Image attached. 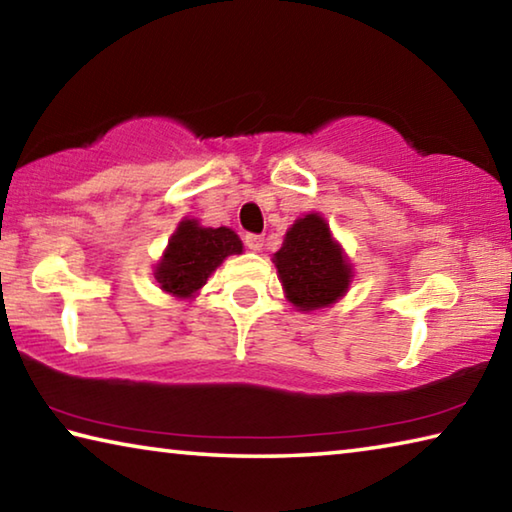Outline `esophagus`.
<instances>
[{"mask_svg": "<svg viewBox=\"0 0 512 512\" xmlns=\"http://www.w3.org/2000/svg\"><path fill=\"white\" fill-rule=\"evenodd\" d=\"M244 244H246L250 250H262L264 237H262V235H253V232H248V235L244 237Z\"/></svg>", "mask_w": 512, "mask_h": 512, "instance_id": "obj_1", "label": "esophagus"}]
</instances>
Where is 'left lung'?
Instances as JSON below:
<instances>
[{
    "mask_svg": "<svg viewBox=\"0 0 512 512\" xmlns=\"http://www.w3.org/2000/svg\"><path fill=\"white\" fill-rule=\"evenodd\" d=\"M273 262L287 298L302 311L332 305L343 296L352 277L350 264L318 214H307L293 223Z\"/></svg>",
    "mask_w": 512,
    "mask_h": 512,
    "instance_id": "left-lung-1",
    "label": "left lung"
}]
</instances>
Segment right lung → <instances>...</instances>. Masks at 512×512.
I'll return each instance as SVG.
<instances>
[{
  "label": "right lung",
  "mask_w": 512,
  "mask_h": 512,
  "mask_svg": "<svg viewBox=\"0 0 512 512\" xmlns=\"http://www.w3.org/2000/svg\"><path fill=\"white\" fill-rule=\"evenodd\" d=\"M241 248L244 246L230 228H201L196 221H183L171 237L155 277L173 296H192L225 257L239 255Z\"/></svg>",
  "instance_id": "add662e5"
}]
</instances>
